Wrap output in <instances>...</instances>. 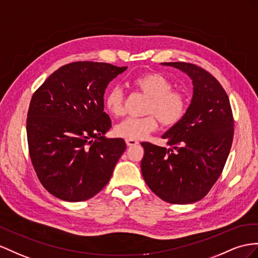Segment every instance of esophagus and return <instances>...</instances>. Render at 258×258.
<instances>
[{
    "instance_id": "obj_1",
    "label": "esophagus",
    "mask_w": 258,
    "mask_h": 258,
    "mask_svg": "<svg viewBox=\"0 0 258 258\" xmlns=\"http://www.w3.org/2000/svg\"><path fill=\"white\" fill-rule=\"evenodd\" d=\"M125 143H126V145L128 147H132V146H136V145H138L140 143H138L137 141H134V140H126L125 141Z\"/></svg>"
}]
</instances>
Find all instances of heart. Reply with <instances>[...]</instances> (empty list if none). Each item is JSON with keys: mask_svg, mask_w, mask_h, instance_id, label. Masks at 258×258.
Masks as SVG:
<instances>
[{"mask_svg": "<svg viewBox=\"0 0 258 258\" xmlns=\"http://www.w3.org/2000/svg\"><path fill=\"white\" fill-rule=\"evenodd\" d=\"M132 86L148 97L142 117H127L115 125L114 134L126 140H142L157 127V120L163 127H173L185 116L188 100L183 91L173 89V84L161 73L150 72L135 77ZM109 113L120 116L124 112V94L118 86L111 87L104 96Z\"/></svg>", "mask_w": 258, "mask_h": 258, "instance_id": "heart-1", "label": "heart"}]
</instances>
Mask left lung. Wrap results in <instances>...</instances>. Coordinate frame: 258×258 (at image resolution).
<instances>
[{
    "label": "left lung",
    "instance_id": "left-lung-1",
    "mask_svg": "<svg viewBox=\"0 0 258 258\" xmlns=\"http://www.w3.org/2000/svg\"><path fill=\"white\" fill-rule=\"evenodd\" d=\"M162 64L185 72L194 95L183 120L162 136L169 149L142 143V174L162 201L195 203L208 194L228 159L234 133L232 109L226 90L206 70L185 62Z\"/></svg>",
    "mask_w": 258,
    "mask_h": 258
}]
</instances>
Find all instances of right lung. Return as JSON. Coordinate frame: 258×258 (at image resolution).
Instances as JSON below:
<instances>
[{
	"label": "right lung",
	"instance_id": "obj_1",
	"mask_svg": "<svg viewBox=\"0 0 258 258\" xmlns=\"http://www.w3.org/2000/svg\"><path fill=\"white\" fill-rule=\"evenodd\" d=\"M79 61L51 74L31 97L27 114L29 156L39 181L66 202L94 197L110 181L126 149L122 138H105L108 84L126 70Z\"/></svg>",
	"mask_w": 258,
	"mask_h": 258
}]
</instances>
